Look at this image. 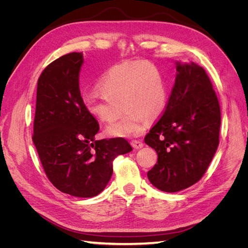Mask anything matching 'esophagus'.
<instances>
[{
    "label": "esophagus",
    "mask_w": 248,
    "mask_h": 248,
    "mask_svg": "<svg viewBox=\"0 0 248 248\" xmlns=\"http://www.w3.org/2000/svg\"><path fill=\"white\" fill-rule=\"evenodd\" d=\"M131 146L134 148V149H140L142 146H144V144H142L141 140H133L130 141Z\"/></svg>",
    "instance_id": "esophagus-1"
}]
</instances>
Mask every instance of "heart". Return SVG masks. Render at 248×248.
<instances>
[{"label":"heart","instance_id":"b5f03b06","mask_svg":"<svg viewBox=\"0 0 248 248\" xmlns=\"http://www.w3.org/2000/svg\"><path fill=\"white\" fill-rule=\"evenodd\" d=\"M100 94L82 95L86 109L102 122L110 124V137H136L144 129L145 118L160 116L167 104V89L156 67L148 62L122 63L109 68L98 84ZM123 107H121V106Z\"/></svg>","mask_w":248,"mask_h":248}]
</instances>
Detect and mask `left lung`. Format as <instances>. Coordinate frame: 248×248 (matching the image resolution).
Instances as JSON below:
<instances>
[{
  "label": "left lung",
  "mask_w": 248,
  "mask_h": 248,
  "mask_svg": "<svg viewBox=\"0 0 248 248\" xmlns=\"http://www.w3.org/2000/svg\"><path fill=\"white\" fill-rule=\"evenodd\" d=\"M176 70L166 110L145 137L158 156L148 179L166 192L196 184L219 144L220 108L206 71L193 62H176Z\"/></svg>",
  "instance_id": "8db88e82"
}]
</instances>
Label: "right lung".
Listing matches in <instances>:
<instances>
[{"label":"right lung","mask_w":248,"mask_h":248,"mask_svg":"<svg viewBox=\"0 0 248 248\" xmlns=\"http://www.w3.org/2000/svg\"><path fill=\"white\" fill-rule=\"evenodd\" d=\"M82 52L51 62L37 85L33 142L49 181L64 193L92 198L108 185L112 160L132 148L123 138L95 140L96 119L79 91Z\"/></svg>","instance_id":"1"}]
</instances>
